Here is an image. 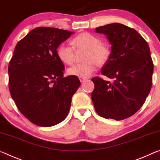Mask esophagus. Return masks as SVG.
I'll use <instances>...</instances> for the list:
<instances>
[{"label":"esophagus","instance_id":"esophagus-1","mask_svg":"<svg viewBox=\"0 0 160 160\" xmlns=\"http://www.w3.org/2000/svg\"><path fill=\"white\" fill-rule=\"evenodd\" d=\"M86 79H87V78H83V77H79V80H80V82H82V83L84 82Z\"/></svg>","mask_w":160,"mask_h":160}]
</instances>
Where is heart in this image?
Listing matches in <instances>:
<instances>
[{
  "label": "heart",
  "instance_id": "1",
  "mask_svg": "<svg viewBox=\"0 0 160 160\" xmlns=\"http://www.w3.org/2000/svg\"><path fill=\"white\" fill-rule=\"evenodd\" d=\"M73 47L67 43H62L57 49V54L60 61L67 64H72L75 57V49L86 50L83 57L85 62L76 64L67 69L69 75L87 78L96 69L97 64L103 65L108 62L111 49L102 43L98 37L88 32L81 33L73 39Z\"/></svg>",
  "mask_w": 160,
  "mask_h": 160
}]
</instances>
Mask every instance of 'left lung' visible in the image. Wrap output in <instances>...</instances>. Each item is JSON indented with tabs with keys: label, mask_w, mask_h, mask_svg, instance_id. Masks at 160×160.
<instances>
[{
	"label": "left lung",
	"mask_w": 160,
	"mask_h": 160,
	"mask_svg": "<svg viewBox=\"0 0 160 160\" xmlns=\"http://www.w3.org/2000/svg\"><path fill=\"white\" fill-rule=\"evenodd\" d=\"M111 44V55L101 74L112 81L94 77L91 98L104 118L121 120L134 115L152 87L153 63L148 44L134 29L120 23L96 28Z\"/></svg>",
	"instance_id": "1"
}]
</instances>
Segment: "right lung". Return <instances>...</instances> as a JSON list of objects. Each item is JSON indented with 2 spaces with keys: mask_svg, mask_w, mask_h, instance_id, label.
<instances>
[{
  "mask_svg": "<svg viewBox=\"0 0 160 160\" xmlns=\"http://www.w3.org/2000/svg\"><path fill=\"white\" fill-rule=\"evenodd\" d=\"M73 32L39 27L18 42L8 66L9 89L18 108L38 126L63 121L81 82L75 76L63 77L64 64L57 49Z\"/></svg>",
  "mask_w": 160,
  "mask_h": 160,
  "instance_id": "obj_1",
  "label": "right lung"
}]
</instances>
